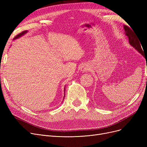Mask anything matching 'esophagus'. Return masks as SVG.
<instances>
[{"mask_svg":"<svg viewBox=\"0 0 147 147\" xmlns=\"http://www.w3.org/2000/svg\"><path fill=\"white\" fill-rule=\"evenodd\" d=\"M89 69V67L87 65H84L82 67V70L83 71H87Z\"/></svg>","mask_w":147,"mask_h":147,"instance_id":"esophagus-1","label":"esophagus"}]
</instances>
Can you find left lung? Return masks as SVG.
Instances as JSON below:
<instances>
[{
    "label": "left lung",
    "instance_id": "1",
    "mask_svg": "<svg viewBox=\"0 0 147 147\" xmlns=\"http://www.w3.org/2000/svg\"><path fill=\"white\" fill-rule=\"evenodd\" d=\"M124 28L126 32V36L128 37L129 38V42L130 44V45H132L133 47H134L139 52H140L141 54L144 56V53L142 51L141 45L140 44L141 43L140 41L139 40L137 37V36L134 34V33L132 32V30H131L128 26H125Z\"/></svg>",
    "mask_w": 147,
    "mask_h": 147
}]
</instances>
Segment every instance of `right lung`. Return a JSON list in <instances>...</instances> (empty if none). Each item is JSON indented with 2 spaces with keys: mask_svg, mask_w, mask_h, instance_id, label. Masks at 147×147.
<instances>
[{
  "mask_svg": "<svg viewBox=\"0 0 147 147\" xmlns=\"http://www.w3.org/2000/svg\"><path fill=\"white\" fill-rule=\"evenodd\" d=\"M27 32V31L26 30V31H24V32H22L20 33V34H18V35H17L16 36H15V37H14V39H15V38H18V37H21V36H22V35H24V34H26Z\"/></svg>",
  "mask_w": 147,
  "mask_h": 147,
  "instance_id": "add662e5",
  "label": "right lung"
}]
</instances>
